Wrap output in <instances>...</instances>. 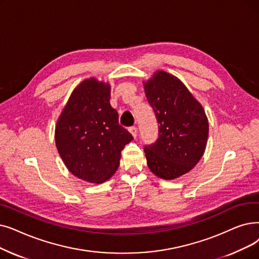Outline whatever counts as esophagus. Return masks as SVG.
<instances>
[{
  "mask_svg": "<svg viewBox=\"0 0 259 259\" xmlns=\"http://www.w3.org/2000/svg\"><path fill=\"white\" fill-rule=\"evenodd\" d=\"M129 131H130V133L132 134L134 139H136V138L138 137V128H137V127H134V126H133V127H130V128H129Z\"/></svg>",
  "mask_w": 259,
  "mask_h": 259,
  "instance_id": "esophagus-1",
  "label": "esophagus"
}]
</instances>
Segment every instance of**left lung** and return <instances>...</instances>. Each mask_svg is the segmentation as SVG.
I'll use <instances>...</instances> for the list:
<instances>
[{"mask_svg":"<svg viewBox=\"0 0 259 259\" xmlns=\"http://www.w3.org/2000/svg\"><path fill=\"white\" fill-rule=\"evenodd\" d=\"M144 88L160 125L159 138L144 148L147 165L155 176L172 180L192 170L203 155L208 120L200 103L174 75L157 71Z\"/></svg>","mask_w":259,"mask_h":259,"instance_id":"8db88e82","label":"left lung"}]
</instances>
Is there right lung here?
Masks as SVG:
<instances>
[{
    "label": "right lung",
    "mask_w": 259,
    "mask_h": 259,
    "mask_svg": "<svg viewBox=\"0 0 259 259\" xmlns=\"http://www.w3.org/2000/svg\"><path fill=\"white\" fill-rule=\"evenodd\" d=\"M109 83L90 78L78 85L61 112L55 141L65 166L90 183H103L114 175L120 152L133 140L119 125L110 105Z\"/></svg>",
    "instance_id": "right-lung-1"
}]
</instances>
